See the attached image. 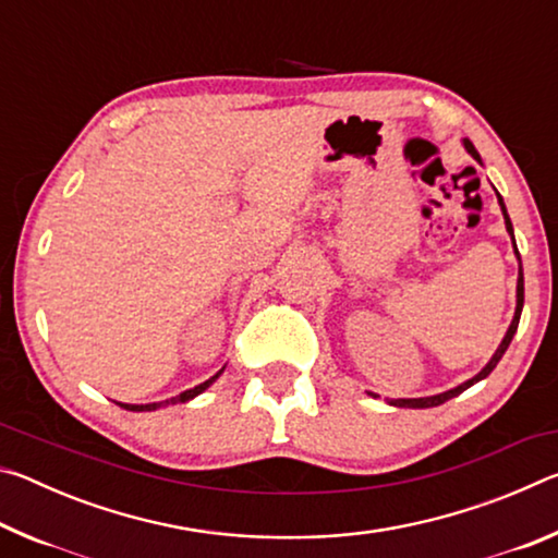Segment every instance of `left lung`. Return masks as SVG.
I'll return each mask as SVG.
<instances>
[{
    "label": "left lung",
    "instance_id": "left-lung-1",
    "mask_svg": "<svg viewBox=\"0 0 558 558\" xmlns=\"http://www.w3.org/2000/svg\"><path fill=\"white\" fill-rule=\"evenodd\" d=\"M465 149H468V153H470L472 157H475L477 162H480V155H477V149L472 147L470 140H465ZM497 199H499V206H502V214H505L507 231H509V235H512V241H514V229H512V221H509V216H507V209H505V202H502V196L497 194ZM514 251H517V243H514ZM517 256H519V253H517ZM522 305H524V272H522V263H519V280H517V310H514V319H512V325H509V329H507V335H505V339H502V344L497 347V352L493 354V359H489L485 369L480 372L477 376H472L470 381L460 384V386H456V389H450V391H446V393H438V396H426V399H393V401H391V405H399V409H430V405H440V403H446L448 399H452V396L462 393V391H465V389H470L472 384H477L480 379H485V376H489V372L495 369L499 359H502V354L507 352L509 342H512V337H514L517 327H519V317H522Z\"/></svg>",
    "mask_w": 558,
    "mask_h": 558
}]
</instances>
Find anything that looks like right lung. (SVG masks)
Here are the masks:
<instances>
[{"mask_svg": "<svg viewBox=\"0 0 558 558\" xmlns=\"http://www.w3.org/2000/svg\"><path fill=\"white\" fill-rule=\"evenodd\" d=\"M223 372V369H221ZM219 372V374H221ZM219 374H214L211 379H206L204 384H199V386H194V389H189V391H182L179 396H174V399H169V401H162V403H143V405H137V403H120L122 409H128V411H157L159 405H167V403H184V401H189V399H194V396H199L204 389H209V386L219 379Z\"/></svg>", "mask_w": 558, "mask_h": 558, "instance_id": "add662e5", "label": "right lung"}]
</instances>
